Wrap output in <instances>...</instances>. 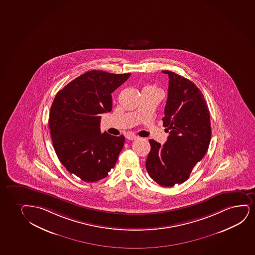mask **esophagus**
I'll return each instance as SVG.
<instances>
[{"mask_svg": "<svg viewBox=\"0 0 255 255\" xmlns=\"http://www.w3.org/2000/svg\"><path fill=\"white\" fill-rule=\"evenodd\" d=\"M126 138L128 139V140H130V141H133V140L138 139V136L134 135V134H127L126 135Z\"/></svg>", "mask_w": 255, "mask_h": 255, "instance_id": "1", "label": "esophagus"}]
</instances>
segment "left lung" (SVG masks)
I'll use <instances>...</instances> for the list:
<instances>
[{"label": "left lung", "instance_id": "8db88e82", "mask_svg": "<svg viewBox=\"0 0 255 255\" xmlns=\"http://www.w3.org/2000/svg\"><path fill=\"white\" fill-rule=\"evenodd\" d=\"M163 73L168 75L169 85L162 121L169 135L163 145L149 140L146 169L160 186L172 187L185 182L206 154L211 119L204 95L193 82L172 71Z\"/></svg>", "mask_w": 255, "mask_h": 255}]
</instances>
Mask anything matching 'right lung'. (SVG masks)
I'll list each match as a JSON object with an SVG mask.
<instances>
[{
  "label": "right lung",
  "mask_w": 255,
  "mask_h": 255,
  "mask_svg": "<svg viewBox=\"0 0 255 255\" xmlns=\"http://www.w3.org/2000/svg\"><path fill=\"white\" fill-rule=\"evenodd\" d=\"M130 73L91 70L60 90L50 107L49 127L57 157L85 182L104 179L114 168L126 137L101 133V115L113 107L112 93Z\"/></svg>",
  "instance_id": "obj_1"
}]
</instances>
